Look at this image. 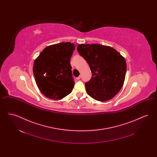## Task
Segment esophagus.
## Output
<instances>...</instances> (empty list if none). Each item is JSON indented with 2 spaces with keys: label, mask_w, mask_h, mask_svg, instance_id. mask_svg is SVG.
Masks as SVG:
<instances>
[{
  "label": "esophagus",
  "mask_w": 157,
  "mask_h": 157,
  "mask_svg": "<svg viewBox=\"0 0 157 157\" xmlns=\"http://www.w3.org/2000/svg\"><path fill=\"white\" fill-rule=\"evenodd\" d=\"M81 76H79L78 77H76V80H79V79H81Z\"/></svg>",
  "instance_id": "34e87169"
}]
</instances>
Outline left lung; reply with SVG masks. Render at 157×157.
Instances as JSON below:
<instances>
[{"label": "left lung", "mask_w": 157, "mask_h": 157, "mask_svg": "<svg viewBox=\"0 0 157 157\" xmlns=\"http://www.w3.org/2000/svg\"><path fill=\"white\" fill-rule=\"evenodd\" d=\"M77 50L88 62L92 74L90 81L85 83L87 94L101 102L114 97L125 81V58L112 47L97 44L78 45Z\"/></svg>", "instance_id": "1"}]
</instances>
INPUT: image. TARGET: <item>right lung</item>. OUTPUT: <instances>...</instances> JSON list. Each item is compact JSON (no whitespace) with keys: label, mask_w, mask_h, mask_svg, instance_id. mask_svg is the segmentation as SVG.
<instances>
[{"label":"right lung","mask_w":157,"mask_h":157,"mask_svg":"<svg viewBox=\"0 0 157 157\" xmlns=\"http://www.w3.org/2000/svg\"><path fill=\"white\" fill-rule=\"evenodd\" d=\"M74 44L62 42L46 47L35 60L33 72L40 91L46 97L58 100L69 95L75 85L71 58Z\"/></svg>","instance_id":"add662e5"}]
</instances>
